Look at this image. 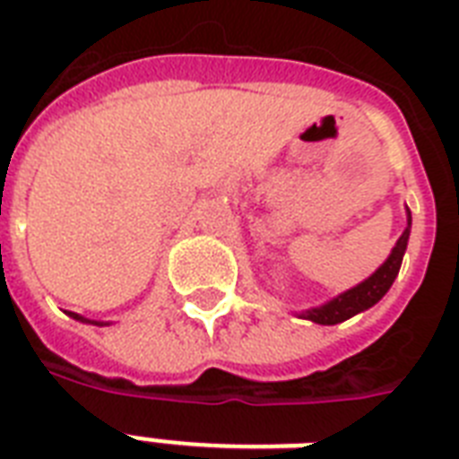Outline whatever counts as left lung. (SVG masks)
<instances>
[{"label":"left lung","mask_w":459,"mask_h":459,"mask_svg":"<svg viewBox=\"0 0 459 459\" xmlns=\"http://www.w3.org/2000/svg\"><path fill=\"white\" fill-rule=\"evenodd\" d=\"M410 229H412V214L407 209L405 230H403V236L398 238V243H395V247H393L384 264L378 266L369 279H364L362 283H357L355 288H350L345 293L335 295L333 300L300 312V319H309L314 324H321V326H333V324H341V321L377 305L391 290L393 281L398 279L400 264H403V257H405L407 250V240H410Z\"/></svg>","instance_id":"obj_1"}]
</instances>
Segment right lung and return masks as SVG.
Returning a JSON list of instances; mask_svg holds the SVG:
<instances>
[{"label":"right lung","instance_id":"right-lung-1","mask_svg":"<svg viewBox=\"0 0 459 459\" xmlns=\"http://www.w3.org/2000/svg\"><path fill=\"white\" fill-rule=\"evenodd\" d=\"M71 316H74L75 321H82V324H95V326H109L107 321H92V319H85V316H81V314H75V312H68Z\"/></svg>","mask_w":459,"mask_h":459}]
</instances>
